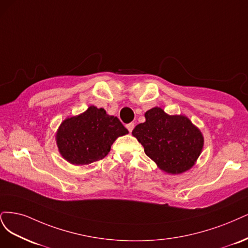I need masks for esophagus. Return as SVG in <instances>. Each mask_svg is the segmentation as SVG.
Returning <instances> with one entry per match:
<instances>
[{
	"mask_svg": "<svg viewBox=\"0 0 248 248\" xmlns=\"http://www.w3.org/2000/svg\"><path fill=\"white\" fill-rule=\"evenodd\" d=\"M134 127H135V124L134 123H130V124H126V129L129 130L130 133H132V131L134 130Z\"/></svg>",
	"mask_w": 248,
	"mask_h": 248,
	"instance_id": "obj_1",
	"label": "esophagus"
}]
</instances>
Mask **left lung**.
I'll return each instance as SVG.
<instances>
[{
  "label": "left lung",
  "instance_id": "obj_1",
  "mask_svg": "<svg viewBox=\"0 0 248 248\" xmlns=\"http://www.w3.org/2000/svg\"><path fill=\"white\" fill-rule=\"evenodd\" d=\"M145 118L132 134L144 147L146 155L167 173L179 174L190 169L204 144L199 129L187 117L168 115L158 107L148 110Z\"/></svg>",
  "mask_w": 248,
  "mask_h": 248
}]
</instances>
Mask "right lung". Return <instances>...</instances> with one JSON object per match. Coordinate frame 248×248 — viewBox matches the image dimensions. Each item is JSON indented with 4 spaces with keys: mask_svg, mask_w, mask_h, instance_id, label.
Listing matches in <instances>:
<instances>
[{
    "mask_svg": "<svg viewBox=\"0 0 248 248\" xmlns=\"http://www.w3.org/2000/svg\"><path fill=\"white\" fill-rule=\"evenodd\" d=\"M129 133L117 117L91 106L84 113L67 118L60 126L57 143L61 155L74 165H89L105 157L119 136Z\"/></svg>",
    "mask_w": 248,
    "mask_h": 248,
    "instance_id": "1",
    "label": "right lung"
}]
</instances>
